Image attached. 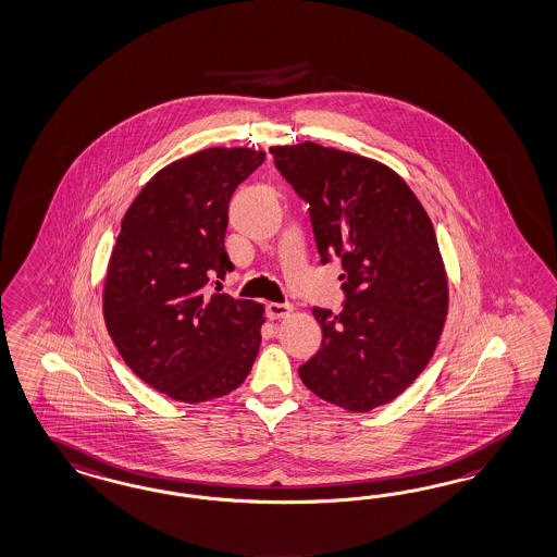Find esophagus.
<instances>
[{"label": "esophagus", "instance_id": "esophagus-1", "mask_svg": "<svg viewBox=\"0 0 557 557\" xmlns=\"http://www.w3.org/2000/svg\"><path fill=\"white\" fill-rule=\"evenodd\" d=\"M267 313L271 319L286 318V315L293 313V305H288V302H269Z\"/></svg>", "mask_w": 557, "mask_h": 557}]
</instances>
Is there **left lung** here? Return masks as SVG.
<instances>
[{
	"mask_svg": "<svg viewBox=\"0 0 557 557\" xmlns=\"http://www.w3.org/2000/svg\"><path fill=\"white\" fill-rule=\"evenodd\" d=\"M281 175L309 203L321 262L342 260L344 309H313L323 332L302 384L366 413L405 393L430 364L449 293L428 211L379 160L315 143L272 146Z\"/></svg>",
	"mask_w": 557,
	"mask_h": 557,
	"instance_id": "1",
	"label": "left lung"
}]
</instances>
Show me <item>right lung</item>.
Here are the masks:
<instances>
[{"label": "right lung", "mask_w": 557, "mask_h": 557, "mask_svg": "<svg viewBox=\"0 0 557 557\" xmlns=\"http://www.w3.org/2000/svg\"><path fill=\"white\" fill-rule=\"evenodd\" d=\"M264 157L215 146L175 160L122 220L103 285L106 327L132 372L166 397H225L252 370L264 305L209 293V281L234 271L223 248L227 206Z\"/></svg>", "instance_id": "add662e5"}]
</instances>
